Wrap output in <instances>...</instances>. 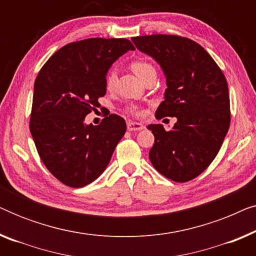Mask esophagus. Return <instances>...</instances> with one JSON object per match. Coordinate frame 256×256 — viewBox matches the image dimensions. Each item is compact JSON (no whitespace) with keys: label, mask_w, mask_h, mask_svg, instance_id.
<instances>
[{"label":"esophagus","mask_w":256,"mask_h":256,"mask_svg":"<svg viewBox=\"0 0 256 256\" xmlns=\"http://www.w3.org/2000/svg\"><path fill=\"white\" fill-rule=\"evenodd\" d=\"M143 128H144V126H143L142 124H138V122H132V121L127 122V129L129 132L142 130Z\"/></svg>","instance_id":"1"}]
</instances>
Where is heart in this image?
I'll return each mask as SVG.
<instances>
[{"label":"heart","instance_id":"b5f03b06","mask_svg":"<svg viewBox=\"0 0 256 256\" xmlns=\"http://www.w3.org/2000/svg\"><path fill=\"white\" fill-rule=\"evenodd\" d=\"M130 68L132 70V72H134L135 74L142 80V82L150 74H156V70L154 68V65L152 62L144 60V59H136V60H132L130 62ZM115 82H116V73H115V71H110L106 76L107 90L113 88L115 85ZM127 110L132 114L138 113V107L136 106H129Z\"/></svg>","mask_w":256,"mask_h":256}]
</instances>
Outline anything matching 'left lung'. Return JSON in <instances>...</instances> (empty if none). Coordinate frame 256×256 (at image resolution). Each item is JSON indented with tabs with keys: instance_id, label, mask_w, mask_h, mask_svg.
I'll use <instances>...</instances> for the list:
<instances>
[{
	"instance_id": "8db88e82",
	"label": "left lung",
	"mask_w": 256,
	"mask_h": 256,
	"mask_svg": "<svg viewBox=\"0 0 256 256\" xmlns=\"http://www.w3.org/2000/svg\"><path fill=\"white\" fill-rule=\"evenodd\" d=\"M132 40L158 62L166 76L168 88L156 118H177L171 130L162 124L148 126L155 136L150 162L171 180H194L216 158L228 132L230 94L225 76L205 48L188 38L152 34Z\"/></svg>"
}]
</instances>
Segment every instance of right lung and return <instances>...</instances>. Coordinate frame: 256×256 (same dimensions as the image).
Returning a JSON list of instances; mask_svg holds the SVG:
<instances>
[{
	"mask_svg": "<svg viewBox=\"0 0 256 256\" xmlns=\"http://www.w3.org/2000/svg\"><path fill=\"white\" fill-rule=\"evenodd\" d=\"M135 48L126 38H88L52 54L34 86L30 132L48 170L71 188H82L106 169L126 132L124 118L110 114L99 126L87 114L106 94V76L118 57Z\"/></svg>",
	"mask_w": 256,
	"mask_h": 256,
	"instance_id": "1",
	"label": "right lung"
}]
</instances>
